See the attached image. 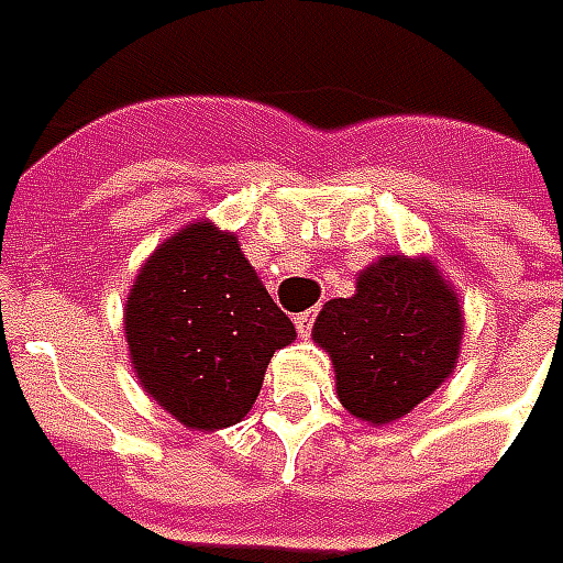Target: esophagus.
<instances>
[{"label": "esophagus", "instance_id": "obj_1", "mask_svg": "<svg viewBox=\"0 0 563 563\" xmlns=\"http://www.w3.org/2000/svg\"><path fill=\"white\" fill-rule=\"evenodd\" d=\"M312 321H314V312H300L294 318V324L300 330V336H309L312 333Z\"/></svg>", "mask_w": 563, "mask_h": 563}]
</instances>
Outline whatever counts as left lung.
<instances>
[{
	"label": "left lung",
	"mask_w": 563,
	"mask_h": 563,
	"mask_svg": "<svg viewBox=\"0 0 563 563\" xmlns=\"http://www.w3.org/2000/svg\"><path fill=\"white\" fill-rule=\"evenodd\" d=\"M312 339L330 354L339 402L366 424L409 416L452 376L464 306L430 257L382 254L352 297L324 302Z\"/></svg>",
	"instance_id": "obj_1"
}]
</instances>
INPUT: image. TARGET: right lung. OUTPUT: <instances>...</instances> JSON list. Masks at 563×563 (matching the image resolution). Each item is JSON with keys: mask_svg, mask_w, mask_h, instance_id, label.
<instances>
[{"mask_svg": "<svg viewBox=\"0 0 563 563\" xmlns=\"http://www.w3.org/2000/svg\"><path fill=\"white\" fill-rule=\"evenodd\" d=\"M123 333L139 385L190 430L249 416L273 354L297 336L236 233L209 218L151 251L123 302Z\"/></svg>", "mask_w": 563, "mask_h": 563, "instance_id": "add662e5", "label": "right lung"}]
</instances>
